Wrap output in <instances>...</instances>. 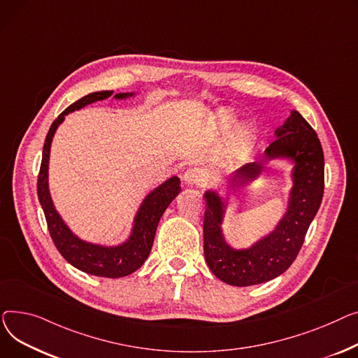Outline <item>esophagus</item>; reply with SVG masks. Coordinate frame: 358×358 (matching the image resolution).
<instances>
[{
  "label": "esophagus",
  "instance_id": "1",
  "mask_svg": "<svg viewBox=\"0 0 358 358\" xmlns=\"http://www.w3.org/2000/svg\"><path fill=\"white\" fill-rule=\"evenodd\" d=\"M203 180H205V173L201 169H198V167H191V169H187L183 173V182L186 185H191V186L202 185Z\"/></svg>",
  "mask_w": 358,
  "mask_h": 358
}]
</instances>
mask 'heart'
<instances>
[{
    "mask_svg": "<svg viewBox=\"0 0 358 358\" xmlns=\"http://www.w3.org/2000/svg\"><path fill=\"white\" fill-rule=\"evenodd\" d=\"M217 122H218L221 129L227 130L236 122V115L231 110L222 108L217 114ZM255 138H256V134L251 129H248V127L238 129V131L234 136V143H233L234 153L236 155H244L250 149V147L253 145Z\"/></svg>",
    "mask_w": 358,
    "mask_h": 358,
    "instance_id": "heart-1",
    "label": "heart"
}]
</instances>
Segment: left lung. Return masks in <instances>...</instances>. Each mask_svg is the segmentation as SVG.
I'll return each mask as SVG.
<instances>
[{
    "instance_id": "obj_1",
    "label": "left lung",
    "mask_w": 358,
    "mask_h": 358,
    "mask_svg": "<svg viewBox=\"0 0 358 358\" xmlns=\"http://www.w3.org/2000/svg\"><path fill=\"white\" fill-rule=\"evenodd\" d=\"M275 134L264 159L292 160L293 186L286 213L270 234L248 248H233L225 241L221 228L225 202L215 191H206L203 195L205 260L214 275L231 286L260 285L286 271L295 262L322 201L324 152L317 133L298 111H292ZM263 167V162L244 164L229 176V186L257 179Z\"/></svg>"
}]
</instances>
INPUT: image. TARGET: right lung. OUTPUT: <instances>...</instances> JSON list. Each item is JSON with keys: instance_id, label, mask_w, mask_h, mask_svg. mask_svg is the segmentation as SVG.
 Returning <instances> with one entry per match:
<instances>
[{"instance_id": "add662e5", "label": "right lung", "mask_w": 358, "mask_h": 358, "mask_svg": "<svg viewBox=\"0 0 358 358\" xmlns=\"http://www.w3.org/2000/svg\"><path fill=\"white\" fill-rule=\"evenodd\" d=\"M113 95V91H99L88 94L78 99L63 111L50 125V130L46 136L43 145V157H41L40 172L37 179V195L43 208L50 237L59 250V253L65 257L73 267L88 273V275L99 278H124L131 275L138 267L143 266L145 259L149 257L150 250L155 241L157 224L166 211V208L180 192V180L172 176L163 182L160 186L147 195L141 202L138 211L134 217V225L127 241L122 244L107 247L83 241L76 237L69 227L63 222L62 217L56 211L50 192H49V157L53 136L59 124L65 120V115L75 110H80L88 103L107 99ZM134 92H125L114 95L115 99H125L133 96Z\"/></svg>"}]
</instances>
